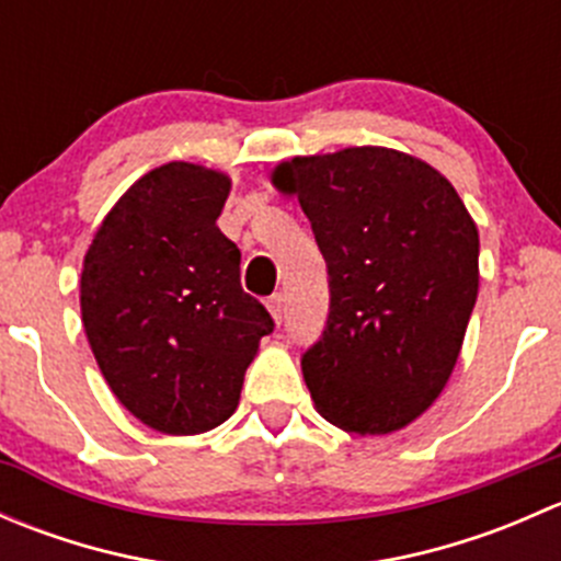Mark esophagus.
I'll return each instance as SVG.
<instances>
[{
  "mask_svg": "<svg viewBox=\"0 0 561 561\" xmlns=\"http://www.w3.org/2000/svg\"><path fill=\"white\" fill-rule=\"evenodd\" d=\"M265 307H268V312H271V317H274L276 322H282V314H285V301H282L279 293H274V296H271L268 301H265Z\"/></svg>",
  "mask_w": 561,
  "mask_h": 561,
  "instance_id": "1",
  "label": "esophagus"
}]
</instances>
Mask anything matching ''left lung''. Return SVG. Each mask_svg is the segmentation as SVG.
<instances>
[{
  "instance_id": "8db88e82",
  "label": "left lung",
  "mask_w": 561,
  "mask_h": 561,
  "mask_svg": "<svg viewBox=\"0 0 561 561\" xmlns=\"http://www.w3.org/2000/svg\"><path fill=\"white\" fill-rule=\"evenodd\" d=\"M271 181L298 197L328 265V320L301 358L317 412L344 432H399L461 353L480 279L467 206L443 173L382 146L293 157Z\"/></svg>"
}]
</instances>
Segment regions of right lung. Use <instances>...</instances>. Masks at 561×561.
<instances>
[{"label":"right lung","instance_id":"1","mask_svg":"<svg viewBox=\"0 0 561 561\" xmlns=\"http://www.w3.org/2000/svg\"><path fill=\"white\" fill-rule=\"evenodd\" d=\"M230 179L168 162L107 211L83 257L81 317L113 396L162 434H203L236 412L247 366L274 331L241 287L217 219Z\"/></svg>","mask_w":561,"mask_h":561}]
</instances>
